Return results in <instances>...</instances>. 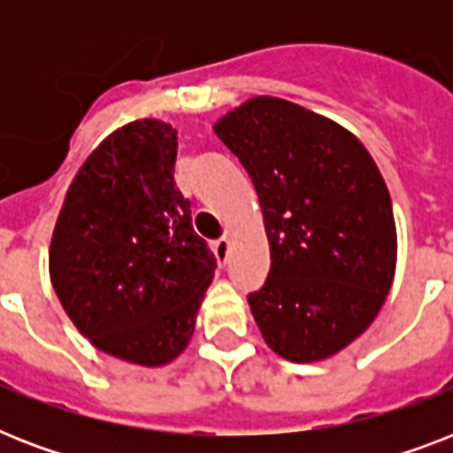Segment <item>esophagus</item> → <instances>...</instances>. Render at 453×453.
<instances>
[{
	"instance_id": "1",
	"label": "esophagus",
	"mask_w": 453,
	"mask_h": 453,
	"mask_svg": "<svg viewBox=\"0 0 453 453\" xmlns=\"http://www.w3.org/2000/svg\"><path fill=\"white\" fill-rule=\"evenodd\" d=\"M213 254L219 258V263H226L227 256H230V240L227 237H219L213 242Z\"/></svg>"
}]
</instances>
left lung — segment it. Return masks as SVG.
<instances>
[{"mask_svg":"<svg viewBox=\"0 0 453 453\" xmlns=\"http://www.w3.org/2000/svg\"><path fill=\"white\" fill-rule=\"evenodd\" d=\"M216 136L254 180L270 273L249 305L291 362L338 352L372 324L393 284L397 237L372 155L343 127L282 98L233 110Z\"/></svg>","mask_w":453,"mask_h":453,"instance_id":"1","label":"left lung"}]
</instances>
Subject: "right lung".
<instances>
[{
  "label": "right lung",
  "mask_w": 453,
  "mask_h": 453,
  "mask_svg": "<svg viewBox=\"0 0 453 453\" xmlns=\"http://www.w3.org/2000/svg\"><path fill=\"white\" fill-rule=\"evenodd\" d=\"M176 148V131L155 119L105 138L67 190L49 256L74 326L145 366L183 352L216 270L173 180Z\"/></svg>",
  "instance_id": "right-lung-1"
}]
</instances>
